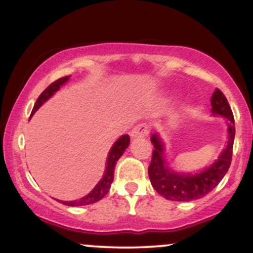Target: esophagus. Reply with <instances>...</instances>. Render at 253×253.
Segmentation results:
<instances>
[{"label": "esophagus", "instance_id": "esophagus-1", "mask_svg": "<svg viewBox=\"0 0 253 253\" xmlns=\"http://www.w3.org/2000/svg\"><path fill=\"white\" fill-rule=\"evenodd\" d=\"M146 136H149V126L146 124L136 125L130 132V138L133 140H139V139H144Z\"/></svg>", "mask_w": 253, "mask_h": 253}]
</instances>
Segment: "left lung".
I'll use <instances>...</instances> for the list:
<instances>
[{
    "label": "left lung",
    "mask_w": 253,
    "mask_h": 253,
    "mask_svg": "<svg viewBox=\"0 0 253 253\" xmlns=\"http://www.w3.org/2000/svg\"><path fill=\"white\" fill-rule=\"evenodd\" d=\"M211 103L214 115H221L228 120V140L219 158L207 169L196 173L176 172L170 169L165 161L164 145L159 135L155 133L151 136V143L153 144L155 150L149 167V177L157 193L167 200L188 202L201 199L219 184L229 169L236 135L233 113L221 90L215 89L211 98Z\"/></svg>",
    "instance_id": "8db88e82"
}]
</instances>
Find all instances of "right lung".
I'll use <instances>...</instances> for the list:
<instances>
[{"mask_svg": "<svg viewBox=\"0 0 253 253\" xmlns=\"http://www.w3.org/2000/svg\"><path fill=\"white\" fill-rule=\"evenodd\" d=\"M69 78H70V76H65V77L59 78V80H57L56 82L50 84L47 88L43 90L42 94H40V96L38 97V100H37L36 104H34L31 115H33L34 113H36L37 110L39 109L40 107H42V104L45 103L46 101H47L48 98H50L52 95L54 94V92L57 91V90H59L60 86H62L63 84H65L66 82H68ZM128 145H129V135L128 134H125L123 136H120V138L115 141L114 145H113L112 149H110L109 153H108V158H107V167H106V170H104L103 177L100 179V182L97 183L96 187L90 191L88 195L82 197V199H80V200H76V201H59V202H62L63 205L71 206V207H77V206L91 205V203H95V202L100 201L101 199H103V197L107 195V193L109 191L110 185H112L113 179H114V169H115V165H117V162L119 161V158L123 156L125 150L128 147Z\"/></svg>", "mask_w": 253, "mask_h": 253, "instance_id": "add662e5", "label": "right lung"}]
</instances>
